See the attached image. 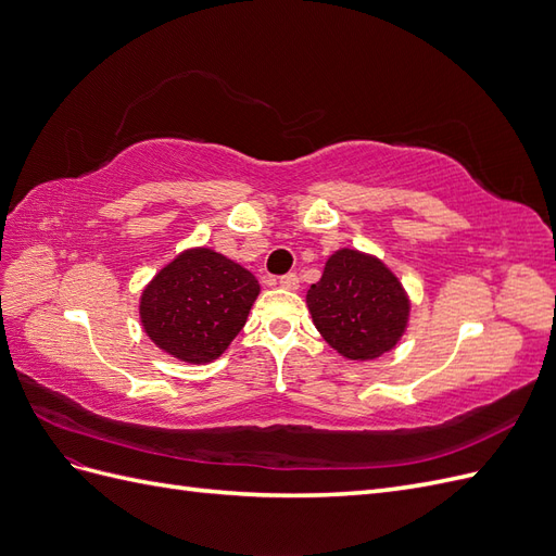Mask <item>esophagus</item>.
<instances>
[{"label":"esophagus","instance_id":"1","mask_svg":"<svg viewBox=\"0 0 556 556\" xmlns=\"http://www.w3.org/2000/svg\"><path fill=\"white\" fill-rule=\"evenodd\" d=\"M278 285L285 290H296L299 288V276L296 274H285L278 278Z\"/></svg>","mask_w":556,"mask_h":556}]
</instances>
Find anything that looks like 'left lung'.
I'll return each mask as SVG.
<instances>
[{"instance_id": "left-lung-1", "label": "left lung", "mask_w": 556, "mask_h": 556, "mask_svg": "<svg viewBox=\"0 0 556 556\" xmlns=\"http://www.w3.org/2000/svg\"><path fill=\"white\" fill-rule=\"evenodd\" d=\"M323 339L345 359L366 362L390 352L406 331L410 301L399 278L378 257L336 250L323 278L306 294Z\"/></svg>"}]
</instances>
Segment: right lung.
I'll list each match as a JSON object with an SVG mask.
<instances>
[{
  "mask_svg": "<svg viewBox=\"0 0 556 556\" xmlns=\"http://www.w3.org/2000/svg\"><path fill=\"white\" fill-rule=\"evenodd\" d=\"M260 294L248 268L211 248H192L166 264L141 294V325L160 350L208 364L243 329Z\"/></svg>",
  "mask_w": 556,
  "mask_h": 556,
  "instance_id": "right-lung-1",
  "label": "right lung"
}]
</instances>
